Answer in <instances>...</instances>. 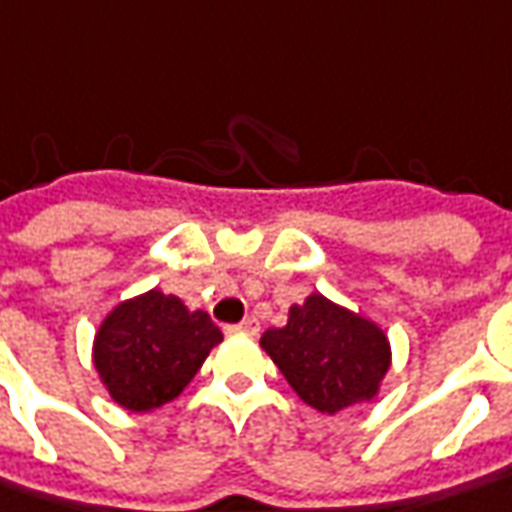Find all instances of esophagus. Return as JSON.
I'll list each match as a JSON object with an SVG mask.
<instances>
[{
  "label": "esophagus",
  "mask_w": 512,
  "mask_h": 512,
  "mask_svg": "<svg viewBox=\"0 0 512 512\" xmlns=\"http://www.w3.org/2000/svg\"><path fill=\"white\" fill-rule=\"evenodd\" d=\"M257 330H260L257 319L255 316H249V319H243V322H238V325H229L227 333H246V336H257Z\"/></svg>",
  "instance_id": "esophagus-1"
}]
</instances>
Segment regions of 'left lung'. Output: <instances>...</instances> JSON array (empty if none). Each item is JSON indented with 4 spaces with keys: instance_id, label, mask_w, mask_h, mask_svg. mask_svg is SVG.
Listing matches in <instances>:
<instances>
[{
    "instance_id": "8db88e82",
    "label": "left lung",
    "mask_w": 512,
    "mask_h": 512,
    "mask_svg": "<svg viewBox=\"0 0 512 512\" xmlns=\"http://www.w3.org/2000/svg\"><path fill=\"white\" fill-rule=\"evenodd\" d=\"M260 347L300 401L322 415L378 398L392 367L384 328L325 294H308L302 305H291L288 322L266 330Z\"/></svg>"
}]
</instances>
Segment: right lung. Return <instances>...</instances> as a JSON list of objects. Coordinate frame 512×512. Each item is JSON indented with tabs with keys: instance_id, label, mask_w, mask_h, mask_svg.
<instances>
[{
	"instance_id": "1",
	"label": "right lung",
	"mask_w": 512,
	"mask_h": 512,
	"mask_svg": "<svg viewBox=\"0 0 512 512\" xmlns=\"http://www.w3.org/2000/svg\"><path fill=\"white\" fill-rule=\"evenodd\" d=\"M224 333L210 314L190 311L176 294L151 288L117 302L92 342L97 378L128 412H154L193 381Z\"/></svg>"
}]
</instances>
